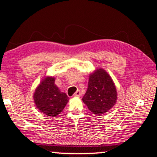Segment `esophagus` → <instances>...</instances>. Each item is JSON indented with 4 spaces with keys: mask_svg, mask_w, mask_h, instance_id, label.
Returning a JSON list of instances; mask_svg holds the SVG:
<instances>
[{
    "mask_svg": "<svg viewBox=\"0 0 157 157\" xmlns=\"http://www.w3.org/2000/svg\"><path fill=\"white\" fill-rule=\"evenodd\" d=\"M80 96H81V93H80V92L79 90L77 91V92L74 94V97L75 98H80Z\"/></svg>",
    "mask_w": 157,
    "mask_h": 157,
    "instance_id": "1",
    "label": "esophagus"
}]
</instances>
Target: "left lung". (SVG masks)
Here are the masks:
<instances>
[{
  "label": "left lung",
  "mask_w": 157,
  "mask_h": 157,
  "mask_svg": "<svg viewBox=\"0 0 157 157\" xmlns=\"http://www.w3.org/2000/svg\"><path fill=\"white\" fill-rule=\"evenodd\" d=\"M117 99V89L111 76L104 68H97L89 76L83 103L94 114L101 115L115 106Z\"/></svg>",
  "instance_id": "8db88e82"
}]
</instances>
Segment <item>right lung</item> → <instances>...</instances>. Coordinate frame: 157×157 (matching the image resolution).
Here are the masks:
<instances>
[{
	"label": "right lung",
	"mask_w": 157,
	"mask_h": 157,
	"mask_svg": "<svg viewBox=\"0 0 157 157\" xmlns=\"http://www.w3.org/2000/svg\"><path fill=\"white\" fill-rule=\"evenodd\" d=\"M69 101L55 84V77L44 76L36 88L33 101L39 112L50 117H56L63 112Z\"/></svg>",
	"instance_id": "add662e5"
}]
</instances>
